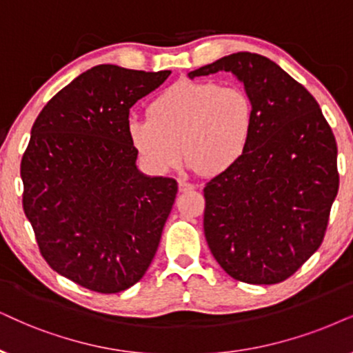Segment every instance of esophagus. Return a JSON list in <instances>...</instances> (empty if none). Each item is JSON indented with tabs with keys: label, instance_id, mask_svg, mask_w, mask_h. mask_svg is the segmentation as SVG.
Instances as JSON below:
<instances>
[{
	"label": "esophagus",
	"instance_id": "esophagus-1",
	"mask_svg": "<svg viewBox=\"0 0 353 353\" xmlns=\"http://www.w3.org/2000/svg\"><path fill=\"white\" fill-rule=\"evenodd\" d=\"M195 185L192 184V182H189L185 179V177H182V179H179V190L181 192H187V190H194Z\"/></svg>",
	"mask_w": 353,
	"mask_h": 353
}]
</instances>
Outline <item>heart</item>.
<instances>
[{
	"mask_svg": "<svg viewBox=\"0 0 353 353\" xmlns=\"http://www.w3.org/2000/svg\"><path fill=\"white\" fill-rule=\"evenodd\" d=\"M254 128L251 96L238 86L177 81L150 105V115L127 123L133 148L150 169L164 172L181 159L207 176L228 171L249 148Z\"/></svg>",
	"mask_w": 353,
	"mask_h": 353,
	"instance_id": "obj_1",
	"label": "heart"
}]
</instances>
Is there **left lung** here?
I'll return each mask as SVG.
<instances>
[{"instance_id":"1","label":"left lung","mask_w":353,"mask_h":353,"mask_svg":"<svg viewBox=\"0 0 353 353\" xmlns=\"http://www.w3.org/2000/svg\"><path fill=\"white\" fill-rule=\"evenodd\" d=\"M216 71L244 83L254 128L239 163L205 184V238L230 276L280 283L324 239L339 190L336 138L307 89L267 57L238 52L189 78Z\"/></svg>"}]
</instances>
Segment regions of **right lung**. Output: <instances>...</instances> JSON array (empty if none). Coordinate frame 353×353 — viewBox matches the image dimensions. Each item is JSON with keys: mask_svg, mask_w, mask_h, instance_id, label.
<instances>
[{"mask_svg": "<svg viewBox=\"0 0 353 353\" xmlns=\"http://www.w3.org/2000/svg\"><path fill=\"white\" fill-rule=\"evenodd\" d=\"M169 74L97 65L58 91L30 130L22 208L47 264L92 292L135 285L171 213L177 182L138 171L127 132L132 105Z\"/></svg>", "mask_w": 353, "mask_h": 353, "instance_id": "1", "label": "right lung"}]
</instances>
